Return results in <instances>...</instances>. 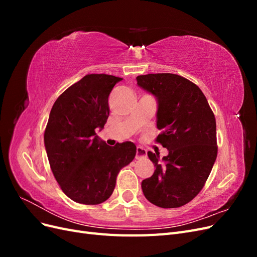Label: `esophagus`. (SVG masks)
<instances>
[{
  "instance_id": "esophagus-1",
  "label": "esophagus",
  "mask_w": 257,
  "mask_h": 257,
  "mask_svg": "<svg viewBox=\"0 0 257 257\" xmlns=\"http://www.w3.org/2000/svg\"><path fill=\"white\" fill-rule=\"evenodd\" d=\"M147 158V150L144 149L142 147H137L136 149V159L137 160H142Z\"/></svg>"
}]
</instances>
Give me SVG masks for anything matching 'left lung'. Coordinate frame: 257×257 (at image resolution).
Instances as JSON below:
<instances>
[{"mask_svg":"<svg viewBox=\"0 0 257 257\" xmlns=\"http://www.w3.org/2000/svg\"><path fill=\"white\" fill-rule=\"evenodd\" d=\"M139 87L158 99L155 142L168 150L148 152L155 170L142 182L146 198L161 208H178L204 188L217 155L216 124L204 93L189 79L169 73L137 76Z\"/></svg>","mask_w":257,"mask_h":257,"instance_id":"8db88e82","label":"left lung"}]
</instances>
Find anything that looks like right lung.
<instances>
[{
    "label": "right lung",
    "mask_w": 257,
    "mask_h": 257,
    "mask_svg": "<svg viewBox=\"0 0 257 257\" xmlns=\"http://www.w3.org/2000/svg\"><path fill=\"white\" fill-rule=\"evenodd\" d=\"M121 80L112 75H85L51 108L44 134L46 152L61 190L76 203H104L114 190L120 170L136 155L133 143L110 147L95 133L107 122L108 96Z\"/></svg>",
    "instance_id": "obj_1"
}]
</instances>
